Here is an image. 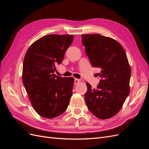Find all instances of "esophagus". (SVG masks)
Returning <instances> with one entry per match:
<instances>
[{
    "label": "esophagus",
    "instance_id": "esophagus-1",
    "mask_svg": "<svg viewBox=\"0 0 149 149\" xmlns=\"http://www.w3.org/2000/svg\"><path fill=\"white\" fill-rule=\"evenodd\" d=\"M79 82H80V80H79V79H76V78H75V79H74V85H76V84H78Z\"/></svg>",
    "mask_w": 149,
    "mask_h": 149
}]
</instances>
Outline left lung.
<instances>
[{"label": "left lung", "instance_id": "1", "mask_svg": "<svg viewBox=\"0 0 149 149\" xmlns=\"http://www.w3.org/2000/svg\"><path fill=\"white\" fill-rule=\"evenodd\" d=\"M82 43L93 67L100 68L97 88L88 83L84 94L87 107L101 119L112 118L120 110L130 93L131 70L125 52L116 40L100 34L83 35Z\"/></svg>", "mask_w": 149, "mask_h": 149}]
</instances>
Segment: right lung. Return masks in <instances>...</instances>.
Wrapping results in <instances>:
<instances>
[{"instance_id":"add662e5","label":"right lung","mask_w":149,"mask_h":149,"mask_svg":"<svg viewBox=\"0 0 149 149\" xmlns=\"http://www.w3.org/2000/svg\"><path fill=\"white\" fill-rule=\"evenodd\" d=\"M71 35H48L31 45L23 63L22 80L35 111L52 119L66 110L73 93L74 78L54 74L73 42Z\"/></svg>"}]
</instances>
